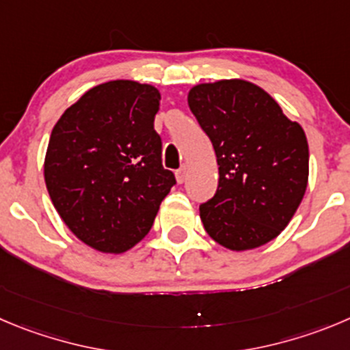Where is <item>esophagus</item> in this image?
I'll use <instances>...</instances> for the list:
<instances>
[{
  "label": "esophagus",
  "mask_w": 350,
  "mask_h": 350,
  "mask_svg": "<svg viewBox=\"0 0 350 350\" xmlns=\"http://www.w3.org/2000/svg\"><path fill=\"white\" fill-rule=\"evenodd\" d=\"M186 179V165H181V167L178 169V171H176V181L179 183V185H181L183 181H185Z\"/></svg>",
  "instance_id": "34e87169"
}]
</instances>
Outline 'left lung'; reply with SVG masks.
<instances>
[{
	"instance_id": "1",
	"label": "left lung",
	"mask_w": 350,
	"mask_h": 350,
	"mask_svg": "<svg viewBox=\"0 0 350 350\" xmlns=\"http://www.w3.org/2000/svg\"><path fill=\"white\" fill-rule=\"evenodd\" d=\"M188 105L219 165L217 191L200 205L205 231L234 252L257 249L285 230L302 202L306 133L262 88L243 79L193 86Z\"/></svg>"
}]
</instances>
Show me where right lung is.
I'll list each match as a JSON object with an SVG mask.
<instances>
[{"label":"right lung","mask_w":350,"mask_h":350,"mask_svg":"<svg viewBox=\"0 0 350 350\" xmlns=\"http://www.w3.org/2000/svg\"><path fill=\"white\" fill-rule=\"evenodd\" d=\"M160 93L136 81L98 84L51 131L44 181L62 221L81 241L122 254L146 237L176 178L153 129Z\"/></svg>","instance_id":"1"}]
</instances>
